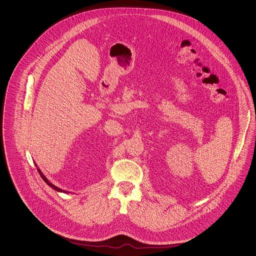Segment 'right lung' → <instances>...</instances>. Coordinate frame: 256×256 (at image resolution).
<instances>
[{"label":"right lung","mask_w":256,"mask_h":256,"mask_svg":"<svg viewBox=\"0 0 256 256\" xmlns=\"http://www.w3.org/2000/svg\"><path fill=\"white\" fill-rule=\"evenodd\" d=\"M37 170H38V172H39V174H40V176H41V178H42V180H44V182H45L47 183V184H48V185H49V186H50V187H52V188H53V189H55V190H57V191H60V192H65V191H64V190H62V189H60V188H58V187H56V186H55V185H53V184H52V183L49 182H48V180H47V178H45V176H43V174H42V172H41V170H38V168H37Z\"/></svg>","instance_id":"right-lung-1"}]
</instances>
